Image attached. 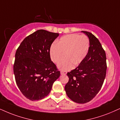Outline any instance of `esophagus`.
Segmentation results:
<instances>
[{
    "instance_id": "34e87169",
    "label": "esophagus",
    "mask_w": 120,
    "mask_h": 120,
    "mask_svg": "<svg viewBox=\"0 0 120 120\" xmlns=\"http://www.w3.org/2000/svg\"><path fill=\"white\" fill-rule=\"evenodd\" d=\"M67 74V72H66V71H61V72H60V74H61V75H66V74Z\"/></svg>"
}]
</instances>
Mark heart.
Returning <instances> with one entry per match:
<instances>
[{"instance_id":"obj_1","label":"heart","mask_w":120,"mask_h":120,"mask_svg":"<svg viewBox=\"0 0 120 120\" xmlns=\"http://www.w3.org/2000/svg\"><path fill=\"white\" fill-rule=\"evenodd\" d=\"M90 41L85 35L71 34L61 37L50 49L51 60L58 63L65 56L66 58L60 62L57 67L62 71H69L79 65L84 60L89 52Z\"/></svg>"}]
</instances>
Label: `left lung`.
Instances as JSON below:
<instances>
[{
    "mask_svg": "<svg viewBox=\"0 0 120 120\" xmlns=\"http://www.w3.org/2000/svg\"><path fill=\"white\" fill-rule=\"evenodd\" d=\"M89 38V52L76 69L68 72L65 86L68 96L79 104L91 100L102 87L106 74V57L99 40L92 33L81 31Z\"/></svg>",
    "mask_w": 120,
    "mask_h": 120,
    "instance_id": "1",
    "label": "left lung"
}]
</instances>
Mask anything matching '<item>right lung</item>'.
I'll use <instances>...</instances> for the list:
<instances>
[{"mask_svg": "<svg viewBox=\"0 0 120 120\" xmlns=\"http://www.w3.org/2000/svg\"><path fill=\"white\" fill-rule=\"evenodd\" d=\"M59 35L38 30L25 38L16 51L13 70L16 84L30 100L46 96L60 76L50 56L51 45Z\"/></svg>", "mask_w": 120, "mask_h": 120, "instance_id": "1", "label": "right lung"}]
</instances>
